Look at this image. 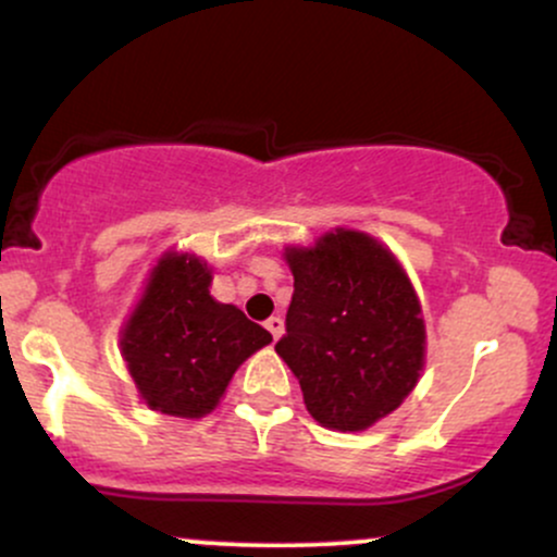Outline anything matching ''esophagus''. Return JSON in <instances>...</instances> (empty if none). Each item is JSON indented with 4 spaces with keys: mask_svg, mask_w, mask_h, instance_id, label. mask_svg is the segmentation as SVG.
Listing matches in <instances>:
<instances>
[{
    "mask_svg": "<svg viewBox=\"0 0 557 557\" xmlns=\"http://www.w3.org/2000/svg\"><path fill=\"white\" fill-rule=\"evenodd\" d=\"M264 327L270 330V335L274 337V341H277V337L283 335V319H280V317H270V319H267V322H264Z\"/></svg>",
    "mask_w": 557,
    "mask_h": 557,
    "instance_id": "esophagus-1",
    "label": "esophagus"
}]
</instances>
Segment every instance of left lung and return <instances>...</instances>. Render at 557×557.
Instances as JSON below:
<instances>
[{
  "label": "left lung",
  "mask_w": 557,
  "mask_h": 557,
  "mask_svg": "<svg viewBox=\"0 0 557 557\" xmlns=\"http://www.w3.org/2000/svg\"><path fill=\"white\" fill-rule=\"evenodd\" d=\"M293 300L274 350L322 426L359 432L400 406L424 363L417 293L385 246L335 230L290 248Z\"/></svg>",
  "instance_id": "1"
}]
</instances>
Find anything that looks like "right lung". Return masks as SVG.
I'll return each instance as SVG.
<instances>
[{
	"mask_svg": "<svg viewBox=\"0 0 557 557\" xmlns=\"http://www.w3.org/2000/svg\"><path fill=\"white\" fill-rule=\"evenodd\" d=\"M212 272L188 253H168L123 330V356L140 398L154 411L209 413L235 369L272 335L240 309L209 296Z\"/></svg>",
	"mask_w": 557,
	"mask_h": 557,
	"instance_id": "obj_1",
	"label": "right lung"
}]
</instances>
